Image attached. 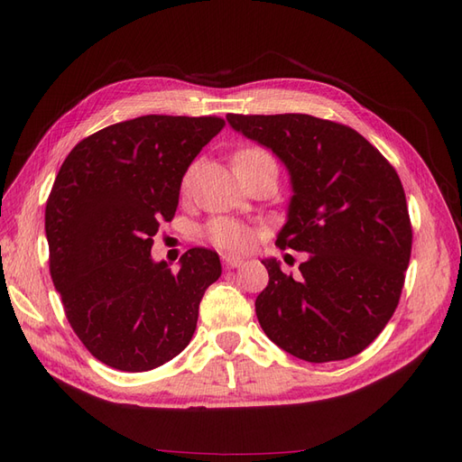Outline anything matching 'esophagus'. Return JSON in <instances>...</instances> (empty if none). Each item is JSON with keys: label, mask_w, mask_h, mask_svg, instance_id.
<instances>
[{"label": "esophagus", "mask_w": 462, "mask_h": 462, "mask_svg": "<svg viewBox=\"0 0 462 462\" xmlns=\"http://www.w3.org/2000/svg\"><path fill=\"white\" fill-rule=\"evenodd\" d=\"M223 263H226V268H239V265L245 262L243 258H236V256H221Z\"/></svg>", "instance_id": "1"}]
</instances>
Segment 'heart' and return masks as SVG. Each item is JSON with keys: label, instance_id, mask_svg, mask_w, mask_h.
Instances as JSON below:
<instances>
[{"label": "heart", "instance_id": "obj_1", "mask_svg": "<svg viewBox=\"0 0 462 462\" xmlns=\"http://www.w3.org/2000/svg\"><path fill=\"white\" fill-rule=\"evenodd\" d=\"M265 156L263 150L258 148H248L236 153L235 165L243 163L245 160L250 158H260ZM194 171H197V165H190L185 177H183V190H189L192 187V179ZM206 236L212 241L216 246L223 250H231V253H243V250H248L254 243V231L250 229L245 223L229 219V217H216L206 226Z\"/></svg>", "mask_w": 462, "mask_h": 462}]
</instances>
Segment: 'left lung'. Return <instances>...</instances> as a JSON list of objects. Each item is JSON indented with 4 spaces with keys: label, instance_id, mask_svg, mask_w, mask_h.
Instances as JSON below:
<instances>
[{
    "label": "left lung",
    "instance_id": "8db88e82",
    "mask_svg": "<svg viewBox=\"0 0 462 462\" xmlns=\"http://www.w3.org/2000/svg\"><path fill=\"white\" fill-rule=\"evenodd\" d=\"M235 131L270 148L291 175L287 223L275 245L309 253L300 273L262 260L256 299L263 333L306 362L351 358L393 316L409 268L412 227L397 171L346 125L304 114H229Z\"/></svg>",
    "mask_w": 462,
    "mask_h": 462
}]
</instances>
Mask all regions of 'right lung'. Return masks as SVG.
Listing matches in <instances>:
<instances>
[{
  "mask_svg": "<svg viewBox=\"0 0 462 462\" xmlns=\"http://www.w3.org/2000/svg\"><path fill=\"white\" fill-rule=\"evenodd\" d=\"M226 127L221 117L143 116L109 125L65 158L46 202L50 273L65 316L90 355L121 372L177 356L197 329L219 256L190 248L179 272L152 260L180 180Z\"/></svg>",
  "mask_w": 462,
  "mask_h": 462,
  "instance_id": "add662e5",
  "label": "right lung"
}]
</instances>
